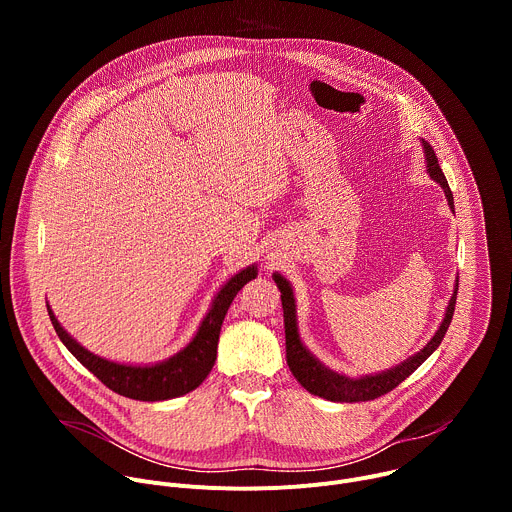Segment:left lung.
<instances>
[{
	"instance_id": "1",
	"label": "left lung",
	"mask_w": 512,
	"mask_h": 512,
	"mask_svg": "<svg viewBox=\"0 0 512 512\" xmlns=\"http://www.w3.org/2000/svg\"><path fill=\"white\" fill-rule=\"evenodd\" d=\"M421 145H423V154H425V162H427V174L444 188L448 204L454 210V194L448 186V180H446L442 168H440V162H437L433 148L425 139H421ZM273 281L277 283V287L281 291L283 324H285V358H287L291 375H294L298 379V383L312 395L324 397L328 401H338V403L373 401V399L393 391L413 371H417V367H421V362H425V358L442 344V340L450 328L454 308H456V296H458V279H456L454 294L450 298V304H448V310H446V316H444L440 328H437L433 338L417 354L409 356L407 360H403L401 364H397V367H393L389 371L350 379V377L338 375V373L330 371L328 367H324V364L304 346V342L300 340V332H298L294 289H291L289 281L279 273H273Z\"/></svg>"
}]
</instances>
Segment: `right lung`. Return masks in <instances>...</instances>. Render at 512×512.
Listing matches in <instances>:
<instances>
[{
    "mask_svg": "<svg viewBox=\"0 0 512 512\" xmlns=\"http://www.w3.org/2000/svg\"><path fill=\"white\" fill-rule=\"evenodd\" d=\"M255 277L257 265H249L247 269L233 275L214 296L212 306L204 316L196 336L190 340V344L182 348L178 354L170 356L168 360H162L158 364H145V367L119 364L93 354L60 326L50 306L48 316L62 344L75 354V358L83 367H87L105 387L137 401H166L194 391L208 377V373L214 367L218 334H221V326L229 312V306L233 304L241 287Z\"/></svg>",
    "mask_w": 512,
    "mask_h": 512,
    "instance_id": "right-lung-1",
    "label": "right lung"
}]
</instances>
